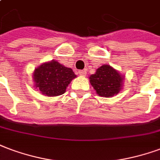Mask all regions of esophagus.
I'll list each match as a JSON object with an SVG mask.
<instances>
[{"mask_svg":"<svg viewBox=\"0 0 160 160\" xmlns=\"http://www.w3.org/2000/svg\"><path fill=\"white\" fill-rule=\"evenodd\" d=\"M79 74H80V75H81V76H85L86 74V70H80L79 71Z\"/></svg>","mask_w":160,"mask_h":160,"instance_id":"esophagus-1","label":"esophagus"}]
</instances>
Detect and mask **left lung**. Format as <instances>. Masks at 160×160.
I'll return each instance as SVG.
<instances>
[{
	"label": "left lung",
	"mask_w": 160,
	"mask_h": 160,
	"mask_svg": "<svg viewBox=\"0 0 160 160\" xmlns=\"http://www.w3.org/2000/svg\"><path fill=\"white\" fill-rule=\"evenodd\" d=\"M123 77L109 65H102L90 76V82L98 95L109 98L116 95L122 87Z\"/></svg>",
	"instance_id": "obj_1"
}]
</instances>
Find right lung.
I'll return each instance as SVG.
<instances>
[{
    "instance_id": "right-lung-1",
    "label": "right lung",
    "mask_w": 160,
    "mask_h": 160,
    "mask_svg": "<svg viewBox=\"0 0 160 160\" xmlns=\"http://www.w3.org/2000/svg\"><path fill=\"white\" fill-rule=\"evenodd\" d=\"M75 77L70 68L64 67L57 61L43 63L34 72L35 86L47 97L63 94L68 84Z\"/></svg>"
}]
</instances>
